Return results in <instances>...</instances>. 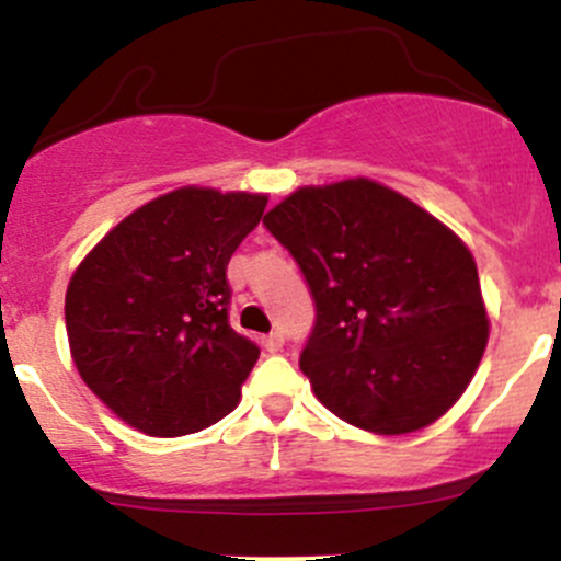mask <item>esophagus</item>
Instances as JSON below:
<instances>
[{
  "mask_svg": "<svg viewBox=\"0 0 561 561\" xmlns=\"http://www.w3.org/2000/svg\"><path fill=\"white\" fill-rule=\"evenodd\" d=\"M263 347H265V353H279V350L285 347V336H282V331L268 333V336L263 339Z\"/></svg>",
  "mask_w": 561,
  "mask_h": 561,
  "instance_id": "esophagus-1",
  "label": "esophagus"
}]
</instances>
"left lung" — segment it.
Instances as JSON below:
<instances>
[{
  "label": "left lung",
  "instance_id": "left-lung-1",
  "mask_svg": "<svg viewBox=\"0 0 561 561\" xmlns=\"http://www.w3.org/2000/svg\"><path fill=\"white\" fill-rule=\"evenodd\" d=\"M263 225L314 298L301 371L333 415L410 434L456 404L483 358L489 317L454 230L369 179L301 186Z\"/></svg>",
  "mask_w": 561,
  "mask_h": 561
}]
</instances>
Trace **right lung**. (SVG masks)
<instances>
[{
    "mask_svg": "<svg viewBox=\"0 0 561 561\" xmlns=\"http://www.w3.org/2000/svg\"><path fill=\"white\" fill-rule=\"evenodd\" d=\"M265 195L181 186L116 225L67 285L83 382L149 437L201 432L233 412L260 350L230 328L228 263Z\"/></svg>",
    "mask_w": 561,
    "mask_h": 561,
    "instance_id": "add662e5",
    "label": "right lung"
}]
</instances>
